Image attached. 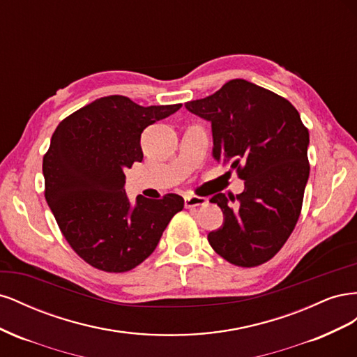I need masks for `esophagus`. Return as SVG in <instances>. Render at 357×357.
Instances as JSON below:
<instances>
[{"mask_svg":"<svg viewBox=\"0 0 357 357\" xmlns=\"http://www.w3.org/2000/svg\"><path fill=\"white\" fill-rule=\"evenodd\" d=\"M208 199L202 197H186L185 198V207L186 208H195L201 207V205H207Z\"/></svg>","mask_w":357,"mask_h":357,"instance_id":"esophagus-1","label":"esophagus"}]
</instances>
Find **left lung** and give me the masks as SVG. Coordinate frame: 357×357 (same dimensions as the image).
Returning a JSON list of instances; mask_svg holds the SVG:
<instances>
[{
  "label": "left lung",
  "mask_w": 357,
  "mask_h": 357,
  "mask_svg": "<svg viewBox=\"0 0 357 357\" xmlns=\"http://www.w3.org/2000/svg\"><path fill=\"white\" fill-rule=\"evenodd\" d=\"M185 107L211 123L213 158L244 180L236 198L218 193L210 199L225 218L208 234L210 245L238 266L269 261L299 219L310 176L308 129L283 96L243 79Z\"/></svg>",
  "instance_id": "1"
}]
</instances>
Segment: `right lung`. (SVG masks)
Listing matches in <instances>:
<instances>
[{"label":"right lung","instance_id":"right-lung-1","mask_svg":"<svg viewBox=\"0 0 357 357\" xmlns=\"http://www.w3.org/2000/svg\"><path fill=\"white\" fill-rule=\"evenodd\" d=\"M181 104L143 107L122 95L104 96L58 125L43 158L45 197L73 250L107 273H125L153 253L181 197L162 199L125 192V169L143 160L144 129Z\"/></svg>","mask_w":357,"mask_h":357}]
</instances>
